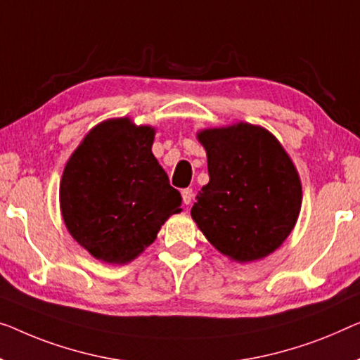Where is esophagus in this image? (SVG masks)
I'll use <instances>...</instances> for the list:
<instances>
[{"label": "esophagus", "instance_id": "34e87169", "mask_svg": "<svg viewBox=\"0 0 360 360\" xmlns=\"http://www.w3.org/2000/svg\"><path fill=\"white\" fill-rule=\"evenodd\" d=\"M182 194V202L186 203V205H191L192 200H194V191L192 189H184L181 192Z\"/></svg>", "mask_w": 360, "mask_h": 360}]
</instances>
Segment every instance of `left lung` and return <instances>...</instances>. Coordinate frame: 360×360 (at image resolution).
Listing matches in <instances>:
<instances>
[{"label":"left lung","mask_w":360,"mask_h":360,"mask_svg":"<svg viewBox=\"0 0 360 360\" xmlns=\"http://www.w3.org/2000/svg\"><path fill=\"white\" fill-rule=\"evenodd\" d=\"M210 181L191 214L214 249L238 264L273 254L296 226L302 184L291 157L265 127L202 129Z\"/></svg>","instance_id":"8db88e82"}]
</instances>
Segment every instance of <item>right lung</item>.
Instances as JSON below:
<instances>
[{"label": "right lung", "mask_w": 360, "mask_h": 360, "mask_svg": "<svg viewBox=\"0 0 360 360\" xmlns=\"http://www.w3.org/2000/svg\"><path fill=\"white\" fill-rule=\"evenodd\" d=\"M155 132L131 117H111L90 129L64 166V224L96 260L129 264L182 210L181 194L152 153Z\"/></svg>", "instance_id": "obj_1"}]
</instances>
